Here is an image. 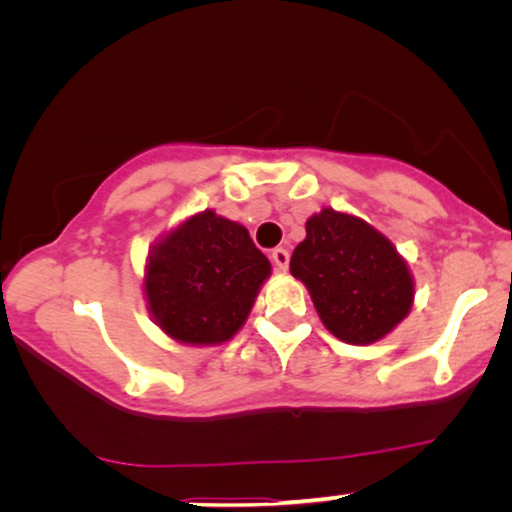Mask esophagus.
I'll use <instances>...</instances> for the list:
<instances>
[{"mask_svg":"<svg viewBox=\"0 0 512 512\" xmlns=\"http://www.w3.org/2000/svg\"><path fill=\"white\" fill-rule=\"evenodd\" d=\"M270 258H272V263H275V268L279 272H286V268H289V251H286V249H282V247L272 249Z\"/></svg>","mask_w":512,"mask_h":512,"instance_id":"esophagus-1","label":"esophagus"}]
</instances>
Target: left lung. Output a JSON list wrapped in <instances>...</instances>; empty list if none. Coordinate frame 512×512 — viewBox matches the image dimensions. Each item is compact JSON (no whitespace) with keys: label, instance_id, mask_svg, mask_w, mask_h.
<instances>
[{"label":"left lung","instance_id":"1","mask_svg":"<svg viewBox=\"0 0 512 512\" xmlns=\"http://www.w3.org/2000/svg\"><path fill=\"white\" fill-rule=\"evenodd\" d=\"M289 268L310 291L321 324L347 345L387 338L415 303V277L394 242L333 207L307 219Z\"/></svg>","mask_w":512,"mask_h":512}]
</instances>
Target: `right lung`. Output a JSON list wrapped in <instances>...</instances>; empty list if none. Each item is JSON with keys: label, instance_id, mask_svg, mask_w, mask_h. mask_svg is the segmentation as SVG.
Returning <instances> with one entry per match:
<instances>
[{"label": "right lung", "instance_id": "add662e5", "mask_svg": "<svg viewBox=\"0 0 512 512\" xmlns=\"http://www.w3.org/2000/svg\"><path fill=\"white\" fill-rule=\"evenodd\" d=\"M270 275L249 230L205 209L174 223L149 249L142 293L167 338L212 347L235 338Z\"/></svg>", "mask_w": 512, "mask_h": 512}]
</instances>
